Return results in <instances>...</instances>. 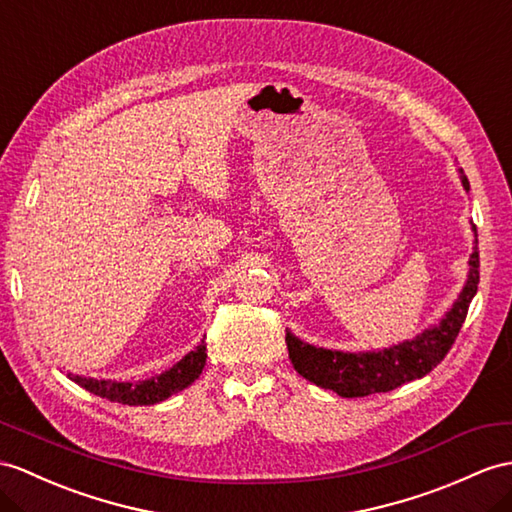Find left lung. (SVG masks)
<instances>
[{"label": "left lung", "instance_id": "obj_1", "mask_svg": "<svg viewBox=\"0 0 512 512\" xmlns=\"http://www.w3.org/2000/svg\"><path fill=\"white\" fill-rule=\"evenodd\" d=\"M458 173L463 189L469 191L465 171L458 169ZM471 230L476 241H473V252L469 256L467 280L454 299L452 308H447V313L439 321L419 332L415 339L369 352L326 350V347H317L297 339L291 330H286L289 358L299 376L341 397H365L371 393L393 391L397 386L419 380L430 373L452 350L456 336L465 323L471 299L478 293V234L476 226H471Z\"/></svg>", "mask_w": 512, "mask_h": 512}]
</instances>
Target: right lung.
<instances>
[{
	"label": "right lung",
	"mask_w": 512,
	"mask_h": 512,
	"mask_svg": "<svg viewBox=\"0 0 512 512\" xmlns=\"http://www.w3.org/2000/svg\"><path fill=\"white\" fill-rule=\"evenodd\" d=\"M206 365V345L199 343L193 352L186 354L180 363L169 367L167 371L158 373L154 378L139 380V382H117V380H97L76 376V373H67L69 380L80 384L93 395L106 397L110 402L128 404V406H152L158 402H165L167 397L184 391L186 386L193 384L199 373Z\"/></svg>",
	"instance_id": "right-lung-1"
}]
</instances>
